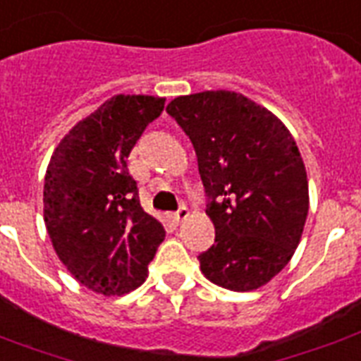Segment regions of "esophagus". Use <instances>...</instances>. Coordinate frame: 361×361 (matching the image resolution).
I'll use <instances>...</instances> for the list:
<instances>
[{
  "label": "esophagus",
  "instance_id": "34e87169",
  "mask_svg": "<svg viewBox=\"0 0 361 361\" xmlns=\"http://www.w3.org/2000/svg\"><path fill=\"white\" fill-rule=\"evenodd\" d=\"M187 216H189V210H187L185 206H181L180 210L172 214V221H174V224H181L183 219H187Z\"/></svg>",
  "mask_w": 361,
  "mask_h": 361
}]
</instances>
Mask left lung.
I'll return each mask as SVG.
<instances>
[{"label": "left lung", "instance_id": "obj_1", "mask_svg": "<svg viewBox=\"0 0 361 361\" xmlns=\"http://www.w3.org/2000/svg\"><path fill=\"white\" fill-rule=\"evenodd\" d=\"M166 111L195 147L216 227L200 269L227 290H257L288 265L309 214L295 140L269 109L231 90L180 96Z\"/></svg>", "mask_w": 361, "mask_h": 361}]
</instances>
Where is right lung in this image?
<instances>
[{"label": "right lung", "instance_id": "right-lung-1", "mask_svg": "<svg viewBox=\"0 0 361 361\" xmlns=\"http://www.w3.org/2000/svg\"><path fill=\"white\" fill-rule=\"evenodd\" d=\"M164 98L117 94L79 121L47 166L43 214L60 261L82 286L123 295L144 284L164 227L144 212L126 159Z\"/></svg>", "mask_w": 361, "mask_h": 361}]
</instances>
